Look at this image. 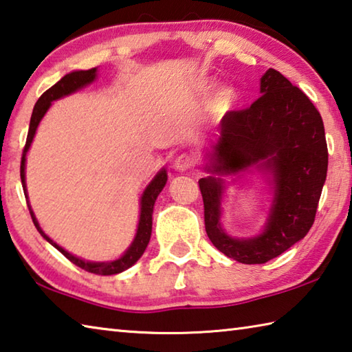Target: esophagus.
Here are the masks:
<instances>
[{"label": "esophagus", "instance_id": "obj_1", "mask_svg": "<svg viewBox=\"0 0 352 352\" xmlns=\"http://www.w3.org/2000/svg\"><path fill=\"white\" fill-rule=\"evenodd\" d=\"M195 164L196 159L193 156H190V154H181L175 160V168L177 171H188L190 168H193Z\"/></svg>", "mask_w": 352, "mask_h": 352}]
</instances>
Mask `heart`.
Wrapping results in <instances>:
<instances>
[{"label":"heart","mask_w":352,"mask_h":352,"mask_svg":"<svg viewBox=\"0 0 352 352\" xmlns=\"http://www.w3.org/2000/svg\"><path fill=\"white\" fill-rule=\"evenodd\" d=\"M238 94L236 91L230 88V86H224L217 91V94L213 96L212 100V109L218 114H227L236 107Z\"/></svg>","instance_id":"obj_1"}]
</instances>
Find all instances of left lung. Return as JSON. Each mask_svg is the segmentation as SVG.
Returning <instances> with one entry per match:
<instances>
[{"mask_svg": "<svg viewBox=\"0 0 352 352\" xmlns=\"http://www.w3.org/2000/svg\"><path fill=\"white\" fill-rule=\"evenodd\" d=\"M261 96L219 125L207 171L232 175L249 166L267 171L274 204L261 235L232 238L221 227V177L199 179L206 232L214 248L243 264H263L306 236L316 219L328 171L322 116L303 91L270 67L261 77Z\"/></svg>", "mask_w": 352, "mask_h": 352, "instance_id": "8db88e82", "label": "left lung"}]
</instances>
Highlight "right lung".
<instances>
[{"instance_id":"add662e5","label":"right lung","mask_w":352,"mask_h":352,"mask_svg":"<svg viewBox=\"0 0 352 352\" xmlns=\"http://www.w3.org/2000/svg\"><path fill=\"white\" fill-rule=\"evenodd\" d=\"M97 76V67H92V69L88 71H74L66 74V76L58 80L57 83L51 86L46 92H43L41 97L38 98V102L35 103L34 111H32V117H30V125H29V133H28V139H26V145H24L23 150V157H21V166H20V176H21V184H23V190H24V196L28 199V192H26V179H24V168H26V154L30 144H32L34 135L36 131V126H38L40 120L43 119V116L46 114V111L51 107V103L57 98L72 94L77 89L83 88V86L89 85L94 82V78ZM166 182V171L165 168L160 170L154 179L148 184V187L145 188L144 195H142L140 199V219H139V226H138V233H135L134 241L129 245L128 250L123 254L119 260L114 261H108V263H91V261H85L82 258L74 256L69 252H66L65 249H61L57 243H54L51 238H49L45 232L41 230V227L38 226V221H36L35 214L30 208L29 199H28V207L30 212V217H32L34 224L36 227V230L40 232V235L46 239L47 243H51L55 249L60 250L67 260L71 263L76 264L80 269L86 270V272L96 274V275H114V274H120L123 270H126L128 267H131L133 264L139 260V258L144 255V252L146 249L148 243H150V236H151V227H153V207L154 202H156V198L159 193L162 192V188L165 187Z\"/></svg>"}]
</instances>
